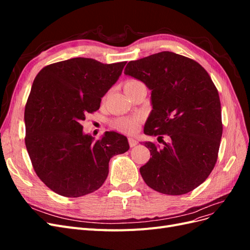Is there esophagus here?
Here are the masks:
<instances>
[{
  "label": "esophagus",
  "mask_w": 250,
  "mask_h": 250,
  "mask_svg": "<svg viewBox=\"0 0 250 250\" xmlns=\"http://www.w3.org/2000/svg\"><path fill=\"white\" fill-rule=\"evenodd\" d=\"M128 142H129V146H130V147L137 146L138 143H139L137 140L133 139V138H128Z\"/></svg>",
  "instance_id": "1"
}]
</instances>
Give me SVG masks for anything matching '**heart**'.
Masks as SVG:
<instances>
[{
    "label": "heart",
    "instance_id": "b5f03b06",
    "mask_svg": "<svg viewBox=\"0 0 250 250\" xmlns=\"http://www.w3.org/2000/svg\"><path fill=\"white\" fill-rule=\"evenodd\" d=\"M139 84H143L141 81L138 80H128L124 88L129 87V86H133V85H139ZM141 124V119L139 117H128V118H123V119H118L113 122V126L115 128H117L118 130L123 131L126 133H133L139 129Z\"/></svg>",
    "mask_w": 250,
    "mask_h": 250
}]
</instances>
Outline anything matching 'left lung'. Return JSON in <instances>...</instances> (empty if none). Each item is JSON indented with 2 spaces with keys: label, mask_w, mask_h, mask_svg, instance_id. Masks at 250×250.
<instances>
[{
  "label": "left lung",
  "mask_w": 250,
  "mask_h": 250,
  "mask_svg": "<svg viewBox=\"0 0 250 250\" xmlns=\"http://www.w3.org/2000/svg\"><path fill=\"white\" fill-rule=\"evenodd\" d=\"M124 74L151 90L144 133L169 137L162 148L144 142L151 157L140 168L143 179L163 194L193 191L214 169L222 137L220 99L209 75L195 60L169 51L129 62Z\"/></svg>",
  "instance_id": "obj_1"
}]
</instances>
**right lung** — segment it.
<instances>
[{"label":"right lung","instance_id":"right-lung-1","mask_svg":"<svg viewBox=\"0 0 250 250\" xmlns=\"http://www.w3.org/2000/svg\"><path fill=\"white\" fill-rule=\"evenodd\" d=\"M125 64L77 57L36 75L25 107V143L37 176L56 194L74 198L95 192L108 175L110 158L129 149L125 135L106 131L95 141L80 124L99 109Z\"/></svg>","mask_w":250,"mask_h":250}]
</instances>
